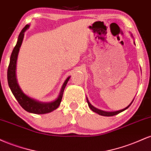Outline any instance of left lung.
Wrapping results in <instances>:
<instances>
[{
  "mask_svg": "<svg viewBox=\"0 0 151 151\" xmlns=\"http://www.w3.org/2000/svg\"><path fill=\"white\" fill-rule=\"evenodd\" d=\"M86 101H87V103H88V105H89V108L91 109V110L93 111V112H95V113H96V114H99V115H101V116H115V115H116V114H119V113H121V112H122V111H124V110H126V109H127L128 108H129V107L130 106H131V104H132V102L133 101H132L131 102V104H130L127 107H126L125 109H122V110H119V111H113V112H108V111H102V110H100V109H96V108H95L94 106H93L91 104L89 103V100L87 99H86Z\"/></svg>",
  "mask_w": 151,
  "mask_h": 151,
  "instance_id": "left-lung-1",
  "label": "left lung"
}]
</instances>
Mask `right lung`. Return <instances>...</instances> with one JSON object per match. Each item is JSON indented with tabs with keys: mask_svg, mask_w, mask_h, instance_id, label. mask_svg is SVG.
I'll use <instances>...</instances> for the list:
<instances>
[{
	"mask_svg": "<svg viewBox=\"0 0 151 151\" xmlns=\"http://www.w3.org/2000/svg\"><path fill=\"white\" fill-rule=\"evenodd\" d=\"M28 25H26L21 30L20 35H19L16 45L15 46L14 49L12 52L9 66H8V75H7L8 76V85H9V87L10 88V90H11L13 94L14 95L17 101H18L19 104L21 106L25 111H27V112L37 114L50 113V112L58 109L59 106H60V102L62 101V96H63L64 90H65V86L67 84V81H69L70 77H68L66 79L63 86H62L61 91H60L58 98L53 101L45 102H45L38 101L28 97L27 96H26L25 93H23L21 89L19 87L18 83H17L16 77H15V67H16V61L19 50H20V46H21L22 40H23L24 37V32L28 28Z\"/></svg>",
	"mask_w": 151,
	"mask_h": 151,
	"instance_id": "1",
	"label": "right lung"
}]
</instances>
